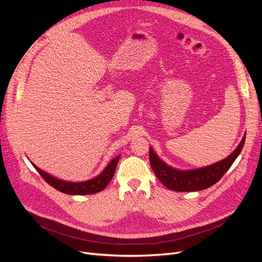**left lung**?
<instances>
[{
  "label": "left lung",
  "mask_w": 262,
  "mask_h": 262,
  "mask_svg": "<svg viewBox=\"0 0 262 262\" xmlns=\"http://www.w3.org/2000/svg\"><path fill=\"white\" fill-rule=\"evenodd\" d=\"M246 133L242 139L241 143L235 148L234 152L228 155L224 160L215 164H212L205 167L191 169V170H180L172 168L166 163H164L158 157L153 148L149 146V163L156 177L161 180L162 184L173 191L189 192V191H200L207 189L223 177L224 173L233 165L235 160L242 152L245 144Z\"/></svg>",
  "instance_id": "8db88e82"
}]
</instances>
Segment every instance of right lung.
<instances>
[{"label":"right lung","instance_id":"add662e5","mask_svg":"<svg viewBox=\"0 0 262 262\" xmlns=\"http://www.w3.org/2000/svg\"><path fill=\"white\" fill-rule=\"evenodd\" d=\"M119 158H120V155H118L116 158H114V160L108 164L107 167L102 170L97 177L87 181H81V182H71V181L58 179L51 176L50 173L41 170L40 168H38L35 164L33 163L31 164H33L36 170L40 173V176L45 179V181L48 182L51 187L59 190V191L67 194H92V193H97L107 187L110 180H112L114 177Z\"/></svg>","mask_w":262,"mask_h":262}]
</instances>
